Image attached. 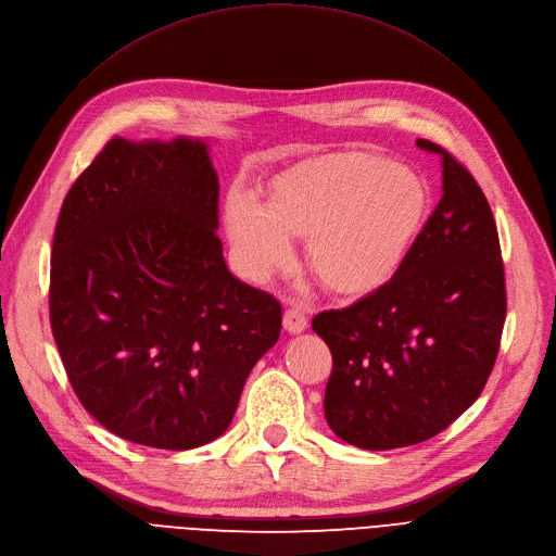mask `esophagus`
<instances>
[{"label":"esophagus","instance_id":"esophagus-1","mask_svg":"<svg viewBox=\"0 0 556 556\" xmlns=\"http://www.w3.org/2000/svg\"><path fill=\"white\" fill-rule=\"evenodd\" d=\"M282 324H285V330L289 334H299L307 328V314H305L303 307L292 305V307H287V312L282 316Z\"/></svg>","mask_w":556,"mask_h":556}]
</instances>
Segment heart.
<instances>
[{"label": "heart", "instance_id": "obj_1", "mask_svg": "<svg viewBox=\"0 0 556 556\" xmlns=\"http://www.w3.org/2000/svg\"><path fill=\"white\" fill-rule=\"evenodd\" d=\"M428 185L414 169L371 153H334L280 174L264 203L232 190L224 228L237 267L267 282L307 237L309 269L337 294L357 296L403 267L428 213Z\"/></svg>", "mask_w": 556, "mask_h": 556}]
</instances>
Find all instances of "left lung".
<instances>
[{
	"instance_id": "8db88e82",
	"label": "left lung",
	"mask_w": 556,
	"mask_h": 556,
	"mask_svg": "<svg viewBox=\"0 0 556 556\" xmlns=\"http://www.w3.org/2000/svg\"><path fill=\"white\" fill-rule=\"evenodd\" d=\"M441 157V201L395 276L343 309L312 319L332 353L330 430L364 451L443 432L482 393L507 316L505 267L489 201L470 172Z\"/></svg>"
}]
</instances>
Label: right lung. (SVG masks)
<instances>
[{"mask_svg": "<svg viewBox=\"0 0 556 556\" xmlns=\"http://www.w3.org/2000/svg\"><path fill=\"white\" fill-rule=\"evenodd\" d=\"M219 176L199 138H113L67 192L49 319L81 405L163 451L222 437L280 303L235 278L217 237Z\"/></svg>", "mask_w": 556, "mask_h": 556, "instance_id": "right-lung-1", "label": "right lung"}]
</instances>
